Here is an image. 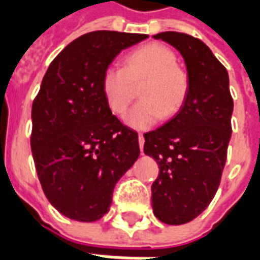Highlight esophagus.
<instances>
[{"mask_svg":"<svg viewBox=\"0 0 260 260\" xmlns=\"http://www.w3.org/2000/svg\"><path fill=\"white\" fill-rule=\"evenodd\" d=\"M138 139H139V146H141V150L143 149V143H145V138H143V134H139L138 135Z\"/></svg>","mask_w":260,"mask_h":260,"instance_id":"34e87169","label":"esophagus"}]
</instances>
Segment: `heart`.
<instances>
[{
  "label": "heart",
  "instance_id": "b5f03b06",
  "mask_svg": "<svg viewBox=\"0 0 260 260\" xmlns=\"http://www.w3.org/2000/svg\"><path fill=\"white\" fill-rule=\"evenodd\" d=\"M142 80V100L125 117L126 124L136 129L152 128L163 117L175 115L189 91V76L177 65L174 51L160 43H149L126 54L122 68L110 65L103 72V96L114 115H124Z\"/></svg>",
  "mask_w": 260,
  "mask_h": 260
}]
</instances>
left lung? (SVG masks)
I'll list each match as a JSON object with an SVG mask.
<instances>
[{"label":"left lung","instance_id":"obj_1","mask_svg":"<svg viewBox=\"0 0 260 260\" xmlns=\"http://www.w3.org/2000/svg\"><path fill=\"white\" fill-rule=\"evenodd\" d=\"M185 61L189 91L178 113L145 134V154L158 164L152 185L154 216L178 225L198 217L220 185L231 138L233 97L229 74L205 43L185 33L154 35Z\"/></svg>","mask_w":260,"mask_h":260}]
</instances>
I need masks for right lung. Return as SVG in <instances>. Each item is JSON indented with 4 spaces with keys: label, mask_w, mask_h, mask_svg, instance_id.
Wrapping results in <instances>:
<instances>
[{
    "label": "right lung",
    "mask_w": 260,
    "mask_h": 260,
    "mask_svg": "<svg viewBox=\"0 0 260 260\" xmlns=\"http://www.w3.org/2000/svg\"><path fill=\"white\" fill-rule=\"evenodd\" d=\"M147 35L97 30L53 59L31 106L30 146L44 195L59 213L96 221L115 184L139 157L135 131L110 111L102 76L124 48Z\"/></svg>",
    "instance_id": "right-lung-1"
}]
</instances>
